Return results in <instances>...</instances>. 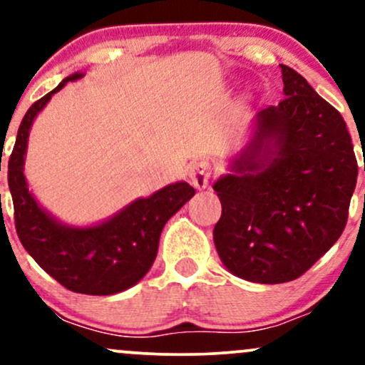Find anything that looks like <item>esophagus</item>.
Here are the masks:
<instances>
[{
    "label": "esophagus",
    "instance_id": "34e87169",
    "mask_svg": "<svg viewBox=\"0 0 365 365\" xmlns=\"http://www.w3.org/2000/svg\"><path fill=\"white\" fill-rule=\"evenodd\" d=\"M211 171L212 166L209 159L199 158L195 159V161H192L190 166H188V177H190L192 185L199 188V190L200 188H206L209 177H211Z\"/></svg>",
    "mask_w": 365,
    "mask_h": 365
}]
</instances>
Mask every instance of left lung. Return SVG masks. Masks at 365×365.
I'll return each instance as SVG.
<instances>
[{
  "label": "left lung",
  "mask_w": 365,
  "mask_h": 365,
  "mask_svg": "<svg viewBox=\"0 0 365 365\" xmlns=\"http://www.w3.org/2000/svg\"><path fill=\"white\" fill-rule=\"evenodd\" d=\"M282 75L287 98L259 113L235 175L215 183L217 254L230 273L264 284L297 279L333 247L359 173L340 111L290 66Z\"/></svg>",
  "instance_id": "8db88e82"
}]
</instances>
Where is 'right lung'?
I'll return each mask as SVG.
<instances>
[{
  "label": "right lung",
  "mask_w": 365,
  "mask_h": 365,
  "mask_svg": "<svg viewBox=\"0 0 365 365\" xmlns=\"http://www.w3.org/2000/svg\"><path fill=\"white\" fill-rule=\"evenodd\" d=\"M81 77V73L66 77L25 113L8 159V187L14 199L16 235L46 273L75 293L113 295L144 278L156 259L159 235L166 221L194 197L195 190L185 182L173 183L91 228H68L46 215L29 192L24 177L29 130L54 92Z\"/></svg>",
  "instance_id": "right-lung-1"
}]
</instances>
